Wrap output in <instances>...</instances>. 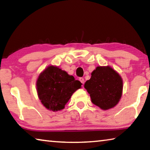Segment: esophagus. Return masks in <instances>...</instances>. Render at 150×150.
<instances>
[{"instance_id": "obj_1", "label": "esophagus", "mask_w": 150, "mask_h": 150, "mask_svg": "<svg viewBox=\"0 0 150 150\" xmlns=\"http://www.w3.org/2000/svg\"><path fill=\"white\" fill-rule=\"evenodd\" d=\"M79 81H81V83H82L83 85L84 84V82H85V79H84V78H83V77H80V78H79Z\"/></svg>"}]
</instances>
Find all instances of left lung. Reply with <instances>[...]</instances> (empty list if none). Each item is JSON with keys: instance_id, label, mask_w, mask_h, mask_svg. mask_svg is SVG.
I'll return each mask as SVG.
<instances>
[{"instance_id": "8db88e82", "label": "left lung", "mask_w": 150, "mask_h": 150, "mask_svg": "<svg viewBox=\"0 0 150 150\" xmlns=\"http://www.w3.org/2000/svg\"><path fill=\"white\" fill-rule=\"evenodd\" d=\"M122 80L110 67H97L84 87L90 94L91 102L103 110L117 105L122 93Z\"/></svg>"}]
</instances>
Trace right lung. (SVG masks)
<instances>
[{"instance_id":"obj_1","label":"right lung","mask_w":150,"mask_h":150,"mask_svg":"<svg viewBox=\"0 0 150 150\" xmlns=\"http://www.w3.org/2000/svg\"><path fill=\"white\" fill-rule=\"evenodd\" d=\"M79 81L55 66H49L37 80V92L45 108L52 111L64 108L75 91L81 87Z\"/></svg>"}]
</instances>
